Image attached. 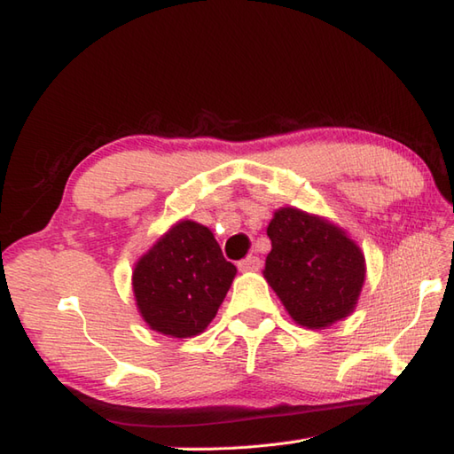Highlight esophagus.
<instances>
[{
  "instance_id": "esophagus-1",
  "label": "esophagus",
  "mask_w": 454,
  "mask_h": 454,
  "mask_svg": "<svg viewBox=\"0 0 454 454\" xmlns=\"http://www.w3.org/2000/svg\"><path fill=\"white\" fill-rule=\"evenodd\" d=\"M238 269L239 271H259V269H262V259L255 255H249L238 263Z\"/></svg>"
}]
</instances>
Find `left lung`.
Wrapping results in <instances>:
<instances>
[{"label": "left lung", "mask_w": 454, "mask_h": 454, "mask_svg": "<svg viewBox=\"0 0 454 454\" xmlns=\"http://www.w3.org/2000/svg\"><path fill=\"white\" fill-rule=\"evenodd\" d=\"M263 277L296 324L322 330L349 316L364 283V257L341 228L298 208L275 212Z\"/></svg>", "instance_id": "obj_1"}]
</instances>
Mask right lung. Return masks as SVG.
<instances>
[{"instance_id": "right-lung-1", "label": "right lung", "mask_w": 454, "mask_h": 454, "mask_svg": "<svg viewBox=\"0 0 454 454\" xmlns=\"http://www.w3.org/2000/svg\"><path fill=\"white\" fill-rule=\"evenodd\" d=\"M234 277L210 230L181 220L140 257L132 291L152 330L183 340L207 330Z\"/></svg>"}]
</instances>
